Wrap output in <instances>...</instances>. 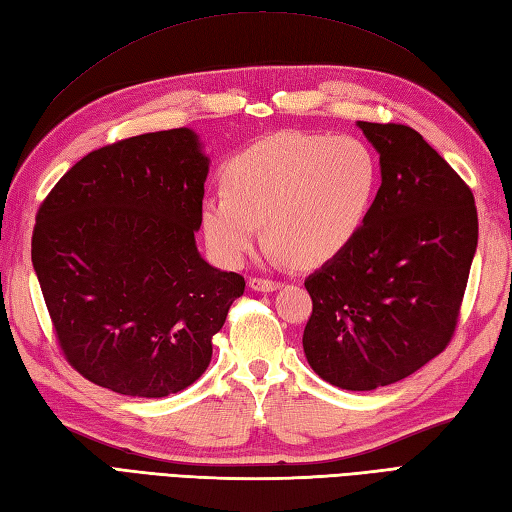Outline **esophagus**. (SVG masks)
Returning a JSON list of instances; mask_svg holds the SVG:
<instances>
[{
  "label": "esophagus",
  "instance_id": "obj_1",
  "mask_svg": "<svg viewBox=\"0 0 512 512\" xmlns=\"http://www.w3.org/2000/svg\"><path fill=\"white\" fill-rule=\"evenodd\" d=\"M249 287H252L254 291H265V294H269V291L280 289V283H276V280H267V278H249Z\"/></svg>",
  "mask_w": 512,
  "mask_h": 512
}]
</instances>
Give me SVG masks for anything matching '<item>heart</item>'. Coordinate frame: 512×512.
<instances>
[{
  "label": "heart",
  "mask_w": 512,
  "mask_h": 512,
  "mask_svg": "<svg viewBox=\"0 0 512 512\" xmlns=\"http://www.w3.org/2000/svg\"><path fill=\"white\" fill-rule=\"evenodd\" d=\"M380 183L373 150L356 137L280 132L236 154L225 194L201 203L207 247L238 265L265 229L269 254L318 267L347 249L371 212Z\"/></svg>",
  "instance_id": "b5f03b06"
}]
</instances>
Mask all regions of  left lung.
<instances>
[{"label":"left lung","instance_id":"8db88e82","mask_svg":"<svg viewBox=\"0 0 512 512\" xmlns=\"http://www.w3.org/2000/svg\"><path fill=\"white\" fill-rule=\"evenodd\" d=\"M380 154V190L353 243L314 271L302 333L309 367L371 391L446 349L477 249L473 192L420 132L358 121Z\"/></svg>","mask_w":512,"mask_h":512}]
</instances>
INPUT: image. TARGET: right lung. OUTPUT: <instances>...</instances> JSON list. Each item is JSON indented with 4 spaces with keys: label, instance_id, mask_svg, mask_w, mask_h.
I'll return each mask as SVG.
<instances>
[{
    "label": "right lung",
    "instance_id": "right-lung-1",
    "mask_svg": "<svg viewBox=\"0 0 512 512\" xmlns=\"http://www.w3.org/2000/svg\"><path fill=\"white\" fill-rule=\"evenodd\" d=\"M210 156L190 128L90 152L39 207L33 267L59 347L83 378L132 398L190 387L245 278L196 247Z\"/></svg>",
    "mask_w": 512,
    "mask_h": 512
}]
</instances>
